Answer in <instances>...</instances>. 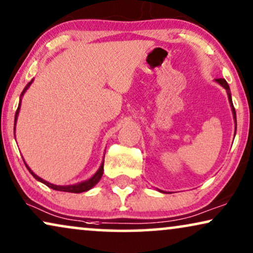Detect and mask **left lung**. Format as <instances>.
<instances>
[{
	"label": "left lung",
	"instance_id": "left-lung-1",
	"mask_svg": "<svg viewBox=\"0 0 253 253\" xmlns=\"http://www.w3.org/2000/svg\"><path fill=\"white\" fill-rule=\"evenodd\" d=\"M216 82L220 84L221 86H223L225 89V91H227V95H228V99H229V103H230V106H231V111H232V116H234V120H235V133H236V126H237V123H236V111H235V107H234V104H232V99H231V92H230V87H229L227 81L224 79H216L215 80Z\"/></svg>",
	"mask_w": 253,
	"mask_h": 253
}]
</instances>
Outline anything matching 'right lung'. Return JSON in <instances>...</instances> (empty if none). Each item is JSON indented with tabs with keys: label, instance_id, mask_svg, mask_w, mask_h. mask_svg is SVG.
Segmentation results:
<instances>
[{
	"label": "right lung",
	"instance_id": "obj_1",
	"mask_svg": "<svg viewBox=\"0 0 253 253\" xmlns=\"http://www.w3.org/2000/svg\"><path fill=\"white\" fill-rule=\"evenodd\" d=\"M32 82H33V80H31V82H29L28 84H26V86L24 87V90H23V92L21 93V98H19L18 109H17L16 114H15V126H16V123H17V118H18V114H19V110H21L22 98H23V96H24V93L26 92V90H28L29 87H30V85H31V84H32ZM15 128H16V127H15ZM15 128H13V130H15ZM23 161H24V160H23ZM24 163H25V162H24ZM25 166H26V168H28V170L30 171V173H31L32 176L35 177L37 180L40 181V183L45 184L46 186L53 188V190L61 191V192H70V193H82V192H86V191L91 190V188L95 186V185L100 180V178H102V176H103V171H104V158H103L102 164H100L99 169L96 171V173L93 174L91 178H89V179H86V180L81 181V183L74 184V185H54V184H50V183H48V181L43 180L42 178H40L39 176H37V174L33 172L31 169H30L29 166L26 163H25Z\"/></svg>",
	"mask_w": 253,
	"mask_h": 253
}]
</instances>
